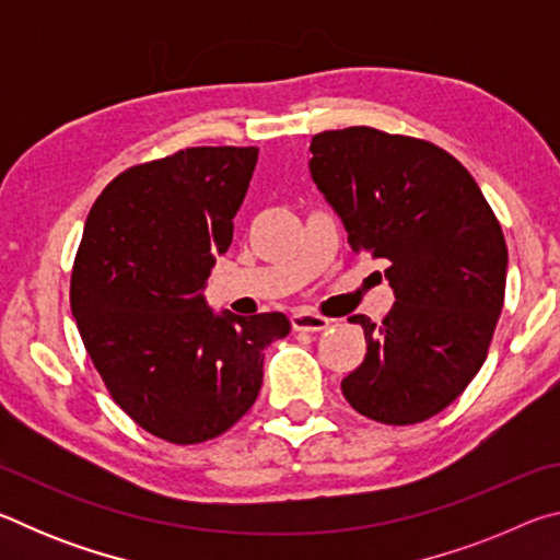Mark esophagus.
<instances>
[{
  "instance_id": "esophagus-1",
  "label": "esophagus",
  "mask_w": 560,
  "mask_h": 560,
  "mask_svg": "<svg viewBox=\"0 0 560 560\" xmlns=\"http://www.w3.org/2000/svg\"><path fill=\"white\" fill-rule=\"evenodd\" d=\"M291 326L293 330H308V334H316V330H326L330 320L320 314H311V311H296L291 314Z\"/></svg>"
}]
</instances>
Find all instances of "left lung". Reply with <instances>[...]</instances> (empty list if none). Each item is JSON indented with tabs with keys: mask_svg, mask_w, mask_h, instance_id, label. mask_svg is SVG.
<instances>
[{
	"mask_svg": "<svg viewBox=\"0 0 560 560\" xmlns=\"http://www.w3.org/2000/svg\"><path fill=\"white\" fill-rule=\"evenodd\" d=\"M311 177L353 252L387 261L395 303L358 314L365 358L340 390L383 424L430 420L485 365L506 289V242L479 185L447 150L353 126L311 138Z\"/></svg>",
	"mask_w": 560,
	"mask_h": 560,
	"instance_id": "8db88e82",
	"label": "left lung"
}]
</instances>
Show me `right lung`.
<instances>
[{
	"mask_svg": "<svg viewBox=\"0 0 560 560\" xmlns=\"http://www.w3.org/2000/svg\"><path fill=\"white\" fill-rule=\"evenodd\" d=\"M259 148H185L132 165L93 202L71 271V314L116 405L173 444L220 438L254 405L271 311L217 316L202 296L230 249Z\"/></svg>",
	"mask_w": 560,
	"mask_h": 560,
	"instance_id": "add662e5",
	"label": "right lung"
}]
</instances>
